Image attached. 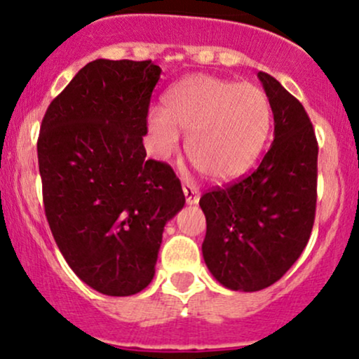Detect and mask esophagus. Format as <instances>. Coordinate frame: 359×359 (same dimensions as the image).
Here are the masks:
<instances>
[{
  "label": "esophagus",
  "mask_w": 359,
  "mask_h": 359,
  "mask_svg": "<svg viewBox=\"0 0 359 359\" xmlns=\"http://www.w3.org/2000/svg\"><path fill=\"white\" fill-rule=\"evenodd\" d=\"M183 193H184V200H187L188 205H196L200 201V189L193 184L183 183Z\"/></svg>",
  "instance_id": "1"
}]
</instances>
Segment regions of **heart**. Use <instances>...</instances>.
I'll return each instance as SVG.
<instances>
[{
  "label": "heart",
  "mask_w": 359,
  "mask_h": 359,
  "mask_svg": "<svg viewBox=\"0 0 359 359\" xmlns=\"http://www.w3.org/2000/svg\"><path fill=\"white\" fill-rule=\"evenodd\" d=\"M271 126L266 93L251 83L208 74L184 78L165 96V108L148 113V131L159 156L178 148L187 136V154L208 178L228 181L253 165Z\"/></svg>",
  "instance_id": "heart-1"
}]
</instances>
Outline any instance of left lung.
<instances>
[{
  "instance_id": "obj_1",
  "label": "left lung",
  "mask_w": 359,
  "mask_h": 359,
  "mask_svg": "<svg viewBox=\"0 0 359 359\" xmlns=\"http://www.w3.org/2000/svg\"><path fill=\"white\" fill-rule=\"evenodd\" d=\"M274 118V140L259 166L205 193L203 258L233 291L271 286L294 264L315 223L318 141L303 104L268 73H258Z\"/></svg>"
}]
</instances>
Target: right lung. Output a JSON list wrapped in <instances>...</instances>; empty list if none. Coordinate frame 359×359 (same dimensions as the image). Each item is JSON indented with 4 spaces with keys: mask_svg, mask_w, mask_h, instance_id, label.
<instances>
[{
    "mask_svg": "<svg viewBox=\"0 0 359 359\" xmlns=\"http://www.w3.org/2000/svg\"><path fill=\"white\" fill-rule=\"evenodd\" d=\"M159 74L151 61H91L51 101L39 130L53 236L79 280L108 296L151 283L165 224L184 206L175 171L146 159L143 146Z\"/></svg>",
    "mask_w": 359,
    "mask_h": 359,
    "instance_id": "1",
    "label": "right lung"
}]
</instances>
